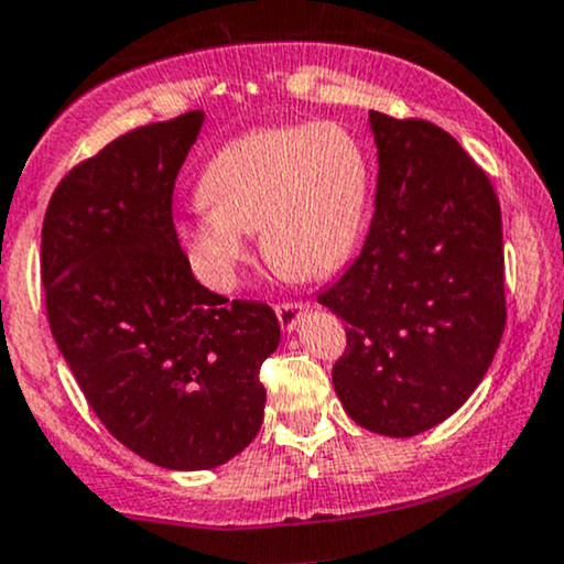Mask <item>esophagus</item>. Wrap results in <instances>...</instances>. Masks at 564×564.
Here are the masks:
<instances>
[{
    "label": "esophagus",
    "mask_w": 564,
    "mask_h": 564,
    "mask_svg": "<svg viewBox=\"0 0 564 564\" xmlns=\"http://www.w3.org/2000/svg\"><path fill=\"white\" fill-rule=\"evenodd\" d=\"M307 313V304L304 302H281L275 304V315L281 321L283 332H294L296 323H300L302 315Z\"/></svg>",
    "instance_id": "obj_1"
}]
</instances>
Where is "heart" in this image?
<instances>
[{
	"label": "heart",
	"mask_w": 564,
	"mask_h": 564,
	"mask_svg": "<svg viewBox=\"0 0 564 564\" xmlns=\"http://www.w3.org/2000/svg\"><path fill=\"white\" fill-rule=\"evenodd\" d=\"M371 166L349 129L334 121L270 127L241 134L209 159L198 180V209L180 238L200 281L238 286L249 260L246 232L289 278L339 268L364 228Z\"/></svg>",
	"instance_id": "heart-1"
}]
</instances>
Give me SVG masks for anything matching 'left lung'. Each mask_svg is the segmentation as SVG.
Wrapping results in <instances>:
<instances>
[{"label":"left lung","mask_w":564,"mask_h":564,"mask_svg":"<svg viewBox=\"0 0 564 564\" xmlns=\"http://www.w3.org/2000/svg\"><path fill=\"white\" fill-rule=\"evenodd\" d=\"M379 177L371 230L318 302L347 321L334 390L368 432L413 437L477 390L501 341L503 232L496 191L445 129L368 113Z\"/></svg>","instance_id":"left-lung-1"}]
</instances>
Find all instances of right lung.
Here are the masks:
<instances>
[{"label":"right lung","mask_w":564,"mask_h":564,"mask_svg":"<svg viewBox=\"0 0 564 564\" xmlns=\"http://www.w3.org/2000/svg\"><path fill=\"white\" fill-rule=\"evenodd\" d=\"M204 111L108 142L74 166L42 225L47 318L106 430L164 469H215L257 437L260 366L281 326L262 302L200 286L172 191Z\"/></svg>","instance_id":"add662e5"}]
</instances>
